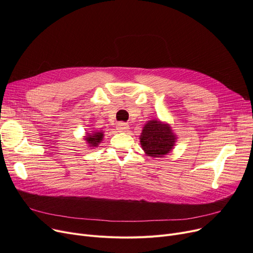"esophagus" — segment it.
<instances>
[{"label": "esophagus", "instance_id": "esophagus-1", "mask_svg": "<svg viewBox=\"0 0 253 253\" xmlns=\"http://www.w3.org/2000/svg\"><path fill=\"white\" fill-rule=\"evenodd\" d=\"M117 129L120 131V132H125L129 129V125L127 123H124V122H121V123H118L117 124Z\"/></svg>", "mask_w": 253, "mask_h": 253}]
</instances>
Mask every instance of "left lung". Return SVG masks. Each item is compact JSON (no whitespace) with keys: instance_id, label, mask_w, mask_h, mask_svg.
I'll list each match as a JSON object with an SVG mask.
<instances>
[{"instance_id":"obj_1","label":"left lung","mask_w":253,"mask_h":253,"mask_svg":"<svg viewBox=\"0 0 253 253\" xmlns=\"http://www.w3.org/2000/svg\"><path fill=\"white\" fill-rule=\"evenodd\" d=\"M139 139L145 154L154 158H161L173 149L176 135L169 124L160 120H152L144 125Z\"/></svg>"}]
</instances>
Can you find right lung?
<instances>
[{
  "label": "right lung",
  "mask_w": 253,
  "mask_h": 253,
  "mask_svg": "<svg viewBox=\"0 0 253 253\" xmlns=\"http://www.w3.org/2000/svg\"><path fill=\"white\" fill-rule=\"evenodd\" d=\"M92 133H87L85 137V140L89 144V147L95 148L98 147V144L102 141L103 138V132L102 131H91Z\"/></svg>",
  "instance_id": "right-lung-1"
}]
</instances>
